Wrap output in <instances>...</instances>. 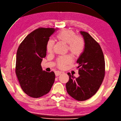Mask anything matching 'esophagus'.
Instances as JSON below:
<instances>
[{"instance_id": "34e87169", "label": "esophagus", "mask_w": 121, "mask_h": 121, "mask_svg": "<svg viewBox=\"0 0 121 121\" xmlns=\"http://www.w3.org/2000/svg\"><path fill=\"white\" fill-rule=\"evenodd\" d=\"M55 73V76L56 77H57V76H59L60 75H61V73L60 72H59V71H56Z\"/></svg>"}]
</instances>
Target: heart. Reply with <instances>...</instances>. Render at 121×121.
<instances>
[{"label":"heart","mask_w":121,"mask_h":121,"mask_svg":"<svg viewBox=\"0 0 121 121\" xmlns=\"http://www.w3.org/2000/svg\"><path fill=\"white\" fill-rule=\"evenodd\" d=\"M56 40L59 43L67 45L68 50L71 55L75 58L80 56L85 49V40L82 36L76 35L74 31L70 29H64L56 36ZM54 41L49 40L46 44V51L48 53L53 52ZM72 58L70 55H67L59 58L57 60V66L62 69L66 65L70 64L72 62Z\"/></svg>","instance_id":"obj_1"}]
</instances>
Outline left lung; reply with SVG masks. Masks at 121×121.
<instances>
[{
  "instance_id": "8db88e82",
  "label": "left lung",
  "mask_w": 121,
  "mask_h": 121,
  "mask_svg": "<svg viewBox=\"0 0 121 121\" xmlns=\"http://www.w3.org/2000/svg\"><path fill=\"white\" fill-rule=\"evenodd\" d=\"M85 40L83 52L77 61L78 74L76 78L68 73L69 80L66 85L67 91L73 98L85 101L95 94L102 83L105 64L100 46L88 33L81 31Z\"/></svg>"
}]
</instances>
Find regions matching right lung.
I'll list each match as a JSON object with an SVG mask.
<instances>
[{"label":"right lung","instance_id":"right-lung-1","mask_svg":"<svg viewBox=\"0 0 121 121\" xmlns=\"http://www.w3.org/2000/svg\"><path fill=\"white\" fill-rule=\"evenodd\" d=\"M56 29L39 28L29 34L17 52L15 72L23 91L34 98L43 96L50 91L54 73L43 71L41 63L46 55V44Z\"/></svg>","mask_w":121,"mask_h":121}]
</instances>
